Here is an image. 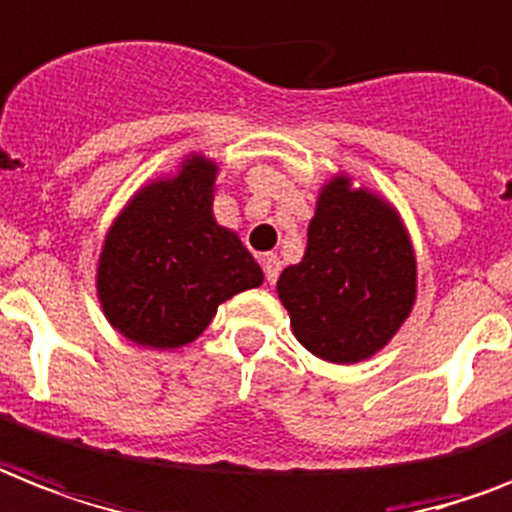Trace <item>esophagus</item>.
<instances>
[{"label":"esophagus","mask_w":512,"mask_h":512,"mask_svg":"<svg viewBox=\"0 0 512 512\" xmlns=\"http://www.w3.org/2000/svg\"><path fill=\"white\" fill-rule=\"evenodd\" d=\"M263 273L268 284H276L278 276H281V260L276 255H265L263 257Z\"/></svg>","instance_id":"esophagus-1"}]
</instances>
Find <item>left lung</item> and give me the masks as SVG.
<instances>
[{
  "label": "left lung",
  "mask_w": 512,
  "mask_h": 512,
  "mask_svg": "<svg viewBox=\"0 0 512 512\" xmlns=\"http://www.w3.org/2000/svg\"><path fill=\"white\" fill-rule=\"evenodd\" d=\"M299 344L328 363H360L410 313L415 257L392 207L336 178L307 228V252L278 278Z\"/></svg>",
  "instance_id": "obj_1"
}]
</instances>
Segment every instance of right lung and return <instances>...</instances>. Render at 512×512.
I'll return each mask as SVG.
<instances>
[{"label": "right lung", "instance_id": "obj_1", "mask_svg": "<svg viewBox=\"0 0 512 512\" xmlns=\"http://www.w3.org/2000/svg\"><path fill=\"white\" fill-rule=\"evenodd\" d=\"M215 165L186 160L173 181L136 194L105 239L97 289L107 321L144 347L197 339L226 302L263 284L239 236L213 218Z\"/></svg>", "mask_w": 512, "mask_h": 512}]
</instances>
